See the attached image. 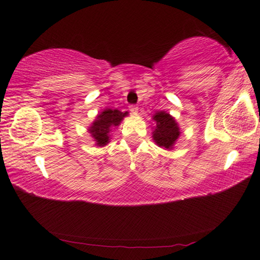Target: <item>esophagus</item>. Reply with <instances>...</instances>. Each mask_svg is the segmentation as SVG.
I'll return each mask as SVG.
<instances>
[{
    "instance_id": "1",
    "label": "esophagus",
    "mask_w": 260,
    "mask_h": 260,
    "mask_svg": "<svg viewBox=\"0 0 260 260\" xmlns=\"http://www.w3.org/2000/svg\"><path fill=\"white\" fill-rule=\"evenodd\" d=\"M129 110L133 115H138V113H139V108H138L137 106H131Z\"/></svg>"
}]
</instances>
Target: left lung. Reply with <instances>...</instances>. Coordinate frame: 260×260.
<instances>
[{
  "label": "left lung",
  "mask_w": 260,
  "mask_h": 260,
  "mask_svg": "<svg viewBox=\"0 0 260 260\" xmlns=\"http://www.w3.org/2000/svg\"><path fill=\"white\" fill-rule=\"evenodd\" d=\"M152 119L156 122V127L153 131V140L157 145L164 149H173L175 141L180 137L179 124L172 115L166 111H158L153 115Z\"/></svg>",
  "instance_id": "left-lung-1"
}]
</instances>
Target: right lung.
<instances>
[{
	"mask_svg": "<svg viewBox=\"0 0 260 260\" xmlns=\"http://www.w3.org/2000/svg\"><path fill=\"white\" fill-rule=\"evenodd\" d=\"M128 113L117 109H106L97 115L96 120L88 127V132L96 141L97 146H104L110 140V131L117 127Z\"/></svg>",
	"mask_w": 260,
	"mask_h": 260,
	"instance_id": "add662e5",
	"label": "right lung"
}]
</instances>
